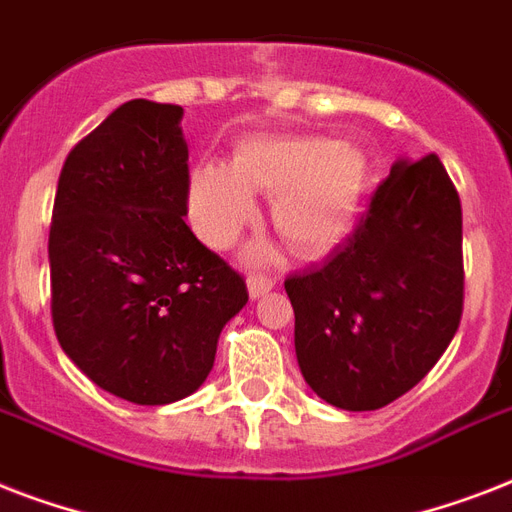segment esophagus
<instances>
[{
    "instance_id": "obj_1",
    "label": "esophagus",
    "mask_w": 512,
    "mask_h": 512,
    "mask_svg": "<svg viewBox=\"0 0 512 512\" xmlns=\"http://www.w3.org/2000/svg\"><path fill=\"white\" fill-rule=\"evenodd\" d=\"M273 284H276V281H273L271 276H263V273H249V279H247L249 295L252 297H263L268 289H273Z\"/></svg>"
}]
</instances>
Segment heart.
Masks as SVG:
<instances>
[{"label": "heart", "instance_id": "obj_1", "mask_svg": "<svg viewBox=\"0 0 512 512\" xmlns=\"http://www.w3.org/2000/svg\"><path fill=\"white\" fill-rule=\"evenodd\" d=\"M366 188L361 151L327 135H255L233 162H199L188 177V217L223 249L257 220L255 193L271 199L276 231L300 255H321L350 231Z\"/></svg>", "mask_w": 512, "mask_h": 512}]
</instances>
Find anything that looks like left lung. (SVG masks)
I'll return each mask as SVG.
<instances>
[{
    "instance_id": "8db88e82",
    "label": "left lung",
    "mask_w": 512,
    "mask_h": 512,
    "mask_svg": "<svg viewBox=\"0 0 512 512\" xmlns=\"http://www.w3.org/2000/svg\"><path fill=\"white\" fill-rule=\"evenodd\" d=\"M313 393L382 409L436 366L462 319V207L436 154L396 162L348 239L284 281Z\"/></svg>"
}]
</instances>
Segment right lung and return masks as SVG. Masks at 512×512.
<instances>
[{
    "label": "right lung",
    "mask_w": 512,
    "mask_h": 512,
    "mask_svg": "<svg viewBox=\"0 0 512 512\" xmlns=\"http://www.w3.org/2000/svg\"><path fill=\"white\" fill-rule=\"evenodd\" d=\"M183 108L130 100L66 156L50 225V311L66 356L143 406L191 396L247 305L244 276L185 225Z\"/></svg>",
    "instance_id": "obj_1"
}]
</instances>
